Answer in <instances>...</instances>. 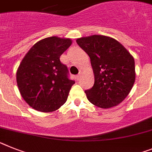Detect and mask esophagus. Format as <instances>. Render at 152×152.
<instances>
[{
    "mask_svg": "<svg viewBox=\"0 0 152 152\" xmlns=\"http://www.w3.org/2000/svg\"><path fill=\"white\" fill-rule=\"evenodd\" d=\"M81 72L80 71V72L78 73V75L76 76V79H77V81H78V80H80V78H81Z\"/></svg>",
    "mask_w": 152,
    "mask_h": 152,
    "instance_id": "esophagus-1",
    "label": "esophagus"
}]
</instances>
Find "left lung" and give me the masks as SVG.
Returning a JSON list of instances; mask_svg holds the SVG:
<instances>
[{
    "label": "left lung",
    "instance_id": "left-lung-1",
    "mask_svg": "<svg viewBox=\"0 0 152 152\" xmlns=\"http://www.w3.org/2000/svg\"><path fill=\"white\" fill-rule=\"evenodd\" d=\"M76 41L90 57L94 71V85L85 91L88 101L102 108L118 105L134 85V58L121 44L109 37L92 35Z\"/></svg>",
    "mask_w": 152,
    "mask_h": 152
}]
</instances>
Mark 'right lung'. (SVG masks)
Here are the masks:
<instances>
[{"instance_id":"obj_1","label":"right lung","mask_w":152,"mask_h":152,"mask_svg":"<svg viewBox=\"0 0 152 152\" xmlns=\"http://www.w3.org/2000/svg\"><path fill=\"white\" fill-rule=\"evenodd\" d=\"M71 39L50 37L30 49L17 71V83L22 98L34 109L56 111L65 103L75 83L60 57L71 45Z\"/></svg>"}]
</instances>
